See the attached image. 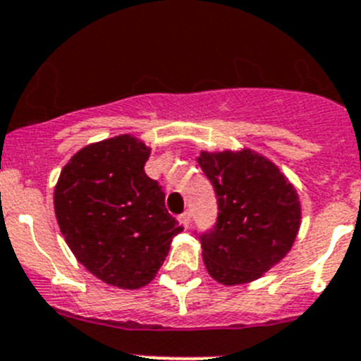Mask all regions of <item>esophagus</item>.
<instances>
[{
    "label": "esophagus",
    "mask_w": 361,
    "mask_h": 361,
    "mask_svg": "<svg viewBox=\"0 0 361 361\" xmlns=\"http://www.w3.org/2000/svg\"><path fill=\"white\" fill-rule=\"evenodd\" d=\"M178 219H180V222L183 224L185 228H188V226H190V222H192V214H190V212H183V214H181Z\"/></svg>",
    "instance_id": "esophagus-1"
}]
</instances>
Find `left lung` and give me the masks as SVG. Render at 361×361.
<instances>
[{
    "instance_id": "left-lung-1",
    "label": "left lung",
    "mask_w": 361,
    "mask_h": 361,
    "mask_svg": "<svg viewBox=\"0 0 361 361\" xmlns=\"http://www.w3.org/2000/svg\"><path fill=\"white\" fill-rule=\"evenodd\" d=\"M197 164L219 204L214 230L200 237L208 274L228 287L262 278L287 257L298 237V190L257 151H201Z\"/></svg>"
}]
</instances>
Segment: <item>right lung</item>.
I'll list each match as a JSON object with an SVG mask.
<instances>
[{
  "label": "right lung",
  "mask_w": 361,
  "mask_h": 361,
  "mask_svg": "<svg viewBox=\"0 0 361 361\" xmlns=\"http://www.w3.org/2000/svg\"><path fill=\"white\" fill-rule=\"evenodd\" d=\"M151 149L133 135L74 154L55 187V215L76 260L112 287L135 290L157 276L183 226L144 173Z\"/></svg>",
  "instance_id": "obj_1"
}]
</instances>
